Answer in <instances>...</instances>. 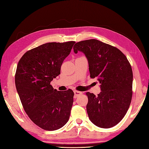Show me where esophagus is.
I'll list each match as a JSON object with an SVG mask.
<instances>
[{
    "label": "esophagus",
    "mask_w": 149,
    "mask_h": 149,
    "mask_svg": "<svg viewBox=\"0 0 149 149\" xmlns=\"http://www.w3.org/2000/svg\"><path fill=\"white\" fill-rule=\"evenodd\" d=\"M74 98H76L77 97H78L79 96H80L81 94H82L81 92L78 91H74Z\"/></svg>",
    "instance_id": "34e87169"
}]
</instances>
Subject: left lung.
I'll use <instances>...</instances> for the list:
<instances>
[{
  "label": "left lung",
  "instance_id": "8db88e82",
  "mask_svg": "<svg viewBox=\"0 0 149 149\" xmlns=\"http://www.w3.org/2000/svg\"><path fill=\"white\" fill-rule=\"evenodd\" d=\"M74 52L86 56L90 77L97 78L101 91L87 92L86 110L92 123L101 128L118 124L128 111L132 96L133 73L127 58L118 48L96 39L76 43Z\"/></svg>",
  "mask_w": 149,
  "mask_h": 149
}]
</instances>
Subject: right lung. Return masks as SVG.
Wrapping results in <instances>:
<instances>
[{"label":"right lung","instance_id":"1","mask_svg":"<svg viewBox=\"0 0 149 149\" xmlns=\"http://www.w3.org/2000/svg\"><path fill=\"white\" fill-rule=\"evenodd\" d=\"M74 43L43 44L26 52L18 63L15 83L22 106L31 121L44 130L59 129L68 121L74 93L57 91L50 82L60 74Z\"/></svg>","mask_w":149,"mask_h":149}]
</instances>
